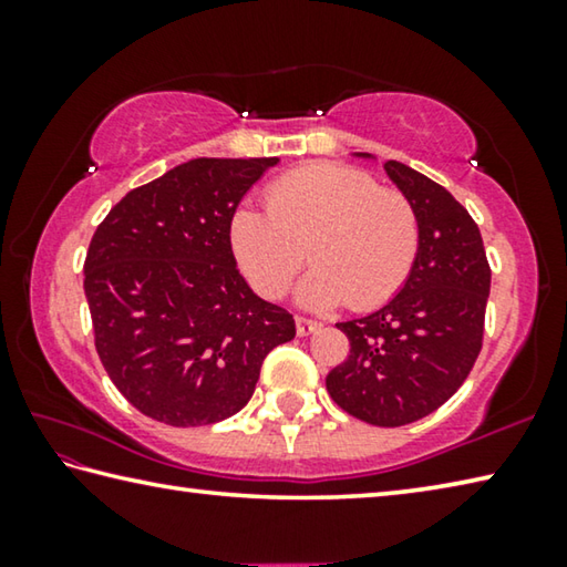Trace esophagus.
I'll return each instance as SVG.
<instances>
[{
	"label": "esophagus",
	"mask_w": 567,
	"mask_h": 567,
	"mask_svg": "<svg viewBox=\"0 0 567 567\" xmlns=\"http://www.w3.org/2000/svg\"><path fill=\"white\" fill-rule=\"evenodd\" d=\"M295 322H297V334H300V338H307V334H312L315 330L322 328V322L310 320V318H302V315H297Z\"/></svg>",
	"instance_id": "1"
}]
</instances>
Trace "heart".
<instances>
[{
	"label": "heart",
	"mask_w": 567,
	"mask_h": 567,
	"mask_svg": "<svg viewBox=\"0 0 567 567\" xmlns=\"http://www.w3.org/2000/svg\"><path fill=\"white\" fill-rule=\"evenodd\" d=\"M267 213L239 207L229 223L237 262L265 297H280L312 257L300 300L315 310L348 302L372 310L412 272L420 249L417 209L368 172L307 165L265 195Z\"/></svg>",
	"instance_id": "obj_1"
}]
</instances>
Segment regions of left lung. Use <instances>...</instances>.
Instances as JSON below:
<instances>
[{"mask_svg":"<svg viewBox=\"0 0 567 567\" xmlns=\"http://www.w3.org/2000/svg\"><path fill=\"white\" fill-rule=\"evenodd\" d=\"M417 209L420 249L402 290L368 318L338 322L350 354L330 370V398L378 427L410 425L455 395L483 348L491 265L467 209L425 175L388 159Z\"/></svg>","mask_w":567,"mask_h":567,"instance_id":"left-lung-1","label":"left lung"}]
</instances>
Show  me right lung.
<instances>
[{"label": "right lung", "instance_id": "add662e5", "mask_svg": "<svg viewBox=\"0 0 567 567\" xmlns=\"http://www.w3.org/2000/svg\"><path fill=\"white\" fill-rule=\"evenodd\" d=\"M277 157H199L132 189L84 260L94 348L127 402L172 427L213 425L252 398L292 315L249 290L229 223Z\"/></svg>", "mask_w": 567, "mask_h": 567}]
</instances>
